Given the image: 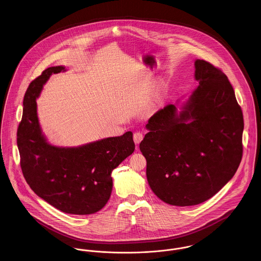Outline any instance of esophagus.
<instances>
[{
	"instance_id": "esophagus-1",
	"label": "esophagus",
	"mask_w": 261,
	"mask_h": 261,
	"mask_svg": "<svg viewBox=\"0 0 261 261\" xmlns=\"http://www.w3.org/2000/svg\"><path fill=\"white\" fill-rule=\"evenodd\" d=\"M143 133L142 132H140V131H137L134 133V135H133V139H134V142H135V144L137 145H139L140 143H141V141L143 140Z\"/></svg>"
}]
</instances>
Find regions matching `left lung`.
I'll list each match as a JSON object with an SVG mask.
<instances>
[{"mask_svg": "<svg viewBox=\"0 0 261 261\" xmlns=\"http://www.w3.org/2000/svg\"><path fill=\"white\" fill-rule=\"evenodd\" d=\"M199 87L179 114L167 105L149 119L140 144L152 192L166 203H201L236 173L243 156L244 117L223 71L197 60Z\"/></svg>", "mask_w": 261, "mask_h": 261, "instance_id": "obj_1", "label": "left lung"}]
</instances>
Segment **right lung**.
Masks as SVG:
<instances>
[{
	"label": "right lung",
	"instance_id": "1",
	"mask_svg": "<svg viewBox=\"0 0 261 261\" xmlns=\"http://www.w3.org/2000/svg\"><path fill=\"white\" fill-rule=\"evenodd\" d=\"M64 70L49 67L29 84L16 141L22 173L38 197L62 212L86 215L106 205L112 170L132 154L135 144L130 131L78 148H59L46 141L38 122L36 98L51 73Z\"/></svg>",
	"mask_w": 261,
	"mask_h": 261
}]
</instances>
